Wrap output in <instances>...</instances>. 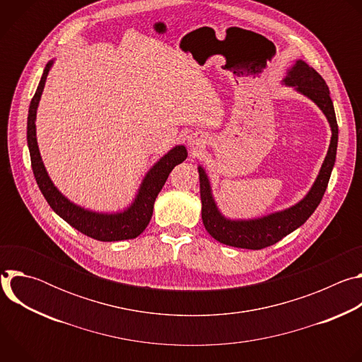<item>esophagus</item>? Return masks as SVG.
Returning <instances> with one entry per match:
<instances>
[{
	"mask_svg": "<svg viewBox=\"0 0 362 362\" xmlns=\"http://www.w3.org/2000/svg\"><path fill=\"white\" fill-rule=\"evenodd\" d=\"M189 144H190L192 147H200V146H203V139L199 137V136H190Z\"/></svg>",
	"mask_w": 362,
	"mask_h": 362,
	"instance_id": "obj_1",
	"label": "esophagus"
}]
</instances>
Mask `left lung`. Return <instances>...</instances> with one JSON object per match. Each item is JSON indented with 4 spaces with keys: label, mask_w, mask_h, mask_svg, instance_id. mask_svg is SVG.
<instances>
[{
    "label": "left lung",
    "mask_w": 362,
    "mask_h": 362,
    "mask_svg": "<svg viewBox=\"0 0 362 362\" xmlns=\"http://www.w3.org/2000/svg\"><path fill=\"white\" fill-rule=\"evenodd\" d=\"M285 83L288 86H295L298 91L314 100L327 116L332 130L331 144L327 153V158L317 177V182L314 183L311 192L306 194L303 200H300L298 204L292 206V208L284 212L249 222H232L225 219L218 212V208L211 194L208 177H206L203 169L199 168L202 221L209 235L223 245L253 250H259L271 245H275L282 238H285L286 235H289L308 221V218L318 208V204L321 203L324 193L327 190L331 172L335 163L338 146V124L332 100L329 97V88L325 80L321 77V74L317 73L313 67H309L302 60L296 62V64L289 70Z\"/></svg>",
    "instance_id": "1"
}]
</instances>
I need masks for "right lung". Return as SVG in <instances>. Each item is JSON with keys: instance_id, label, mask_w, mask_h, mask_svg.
Here are the masks:
<instances>
[{"instance_id": "right-lung-1", "label": "right lung", "mask_w": 362, "mask_h": 362, "mask_svg": "<svg viewBox=\"0 0 362 362\" xmlns=\"http://www.w3.org/2000/svg\"><path fill=\"white\" fill-rule=\"evenodd\" d=\"M51 62L45 66L40 84L34 97L31 98L28 109L27 120V141L30 148L31 168L35 177V182L45 197L47 203L51 206L60 218H63L69 225H71L78 232L87 235L88 238L101 240V242H113V240H126L137 238L148 225L153 215V204L156 200L159 192L165 186L170 172L179 163L187 158V151L185 146H176L172 148L165 158H162L153 169L147 173L140 192L132 204V208L119 215H98L88 211H84L78 206L70 203L56 187L51 183L37 146L35 137V113L38 101L48 76Z\"/></svg>"}]
</instances>
